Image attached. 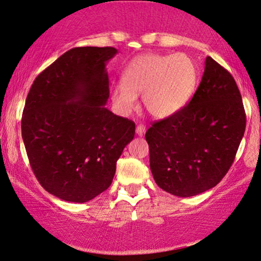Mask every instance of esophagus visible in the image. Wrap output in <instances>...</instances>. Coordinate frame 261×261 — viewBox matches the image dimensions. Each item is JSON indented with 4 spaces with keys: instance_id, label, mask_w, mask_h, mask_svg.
<instances>
[{
    "instance_id": "34e87169",
    "label": "esophagus",
    "mask_w": 261,
    "mask_h": 261,
    "mask_svg": "<svg viewBox=\"0 0 261 261\" xmlns=\"http://www.w3.org/2000/svg\"><path fill=\"white\" fill-rule=\"evenodd\" d=\"M136 134H137V136H140V137L143 136V135L145 134V126H144V125H142V124L137 125V126H136Z\"/></svg>"
}]
</instances>
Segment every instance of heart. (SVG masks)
I'll use <instances>...</instances> for the list:
<instances>
[{"label": "heart", "instance_id": "heart-1", "mask_svg": "<svg viewBox=\"0 0 261 261\" xmlns=\"http://www.w3.org/2000/svg\"><path fill=\"white\" fill-rule=\"evenodd\" d=\"M197 79L196 64L185 54H145L125 68L123 83L111 86L110 95L117 112L127 116L137 107V95L143 94L145 110L165 119L186 106Z\"/></svg>", "mask_w": 261, "mask_h": 261}]
</instances>
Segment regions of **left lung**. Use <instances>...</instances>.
Returning <instances> with one entry per match:
<instances>
[{"label": "left lung", "instance_id": "obj_1", "mask_svg": "<svg viewBox=\"0 0 261 261\" xmlns=\"http://www.w3.org/2000/svg\"><path fill=\"white\" fill-rule=\"evenodd\" d=\"M245 128L244 103L234 77L207 56L189 105L156 121L145 134L155 182L178 197L213 189L234 162Z\"/></svg>", "mask_w": 261, "mask_h": 261}]
</instances>
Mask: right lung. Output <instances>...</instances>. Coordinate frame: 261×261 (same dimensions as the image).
<instances>
[{
    "instance_id": "1",
    "label": "right lung",
    "mask_w": 261,
    "mask_h": 261,
    "mask_svg": "<svg viewBox=\"0 0 261 261\" xmlns=\"http://www.w3.org/2000/svg\"><path fill=\"white\" fill-rule=\"evenodd\" d=\"M114 47H74L37 76L21 120L31 167L40 185L62 200L86 203L112 184L135 123L105 106L106 64Z\"/></svg>"
}]
</instances>
